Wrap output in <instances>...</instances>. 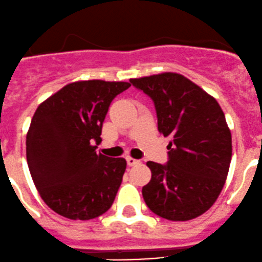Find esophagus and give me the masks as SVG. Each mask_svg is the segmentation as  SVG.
Listing matches in <instances>:
<instances>
[{
	"label": "esophagus",
	"instance_id": "esophagus-1",
	"mask_svg": "<svg viewBox=\"0 0 262 262\" xmlns=\"http://www.w3.org/2000/svg\"><path fill=\"white\" fill-rule=\"evenodd\" d=\"M126 163H128V166L138 165L139 160H136V158H133V157H126Z\"/></svg>",
	"mask_w": 262,
	"mask_h": 262
}]
</instances>
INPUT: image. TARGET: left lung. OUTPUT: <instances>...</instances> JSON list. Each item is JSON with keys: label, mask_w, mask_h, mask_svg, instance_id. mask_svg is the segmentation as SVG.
I'll use <instances>...</instances> for the list:
<instances>
[{"label": "left lung", "mask_w": 262, "mask_h": 262, "mask_svg": "<svg viewBox=\"0 0 262 262\" xmlns=\"http://www.w3.org/2000/svg\"><path fill=\"white\" fill-rule=\"evenodd\" d=\"M130 83L155 102L158 132L170 136L166 165L148 161L152 178L142 189L147 207L168 221H190L218 199L228 175L232 136L213 96L172 72Z\"/></svg>", "instance_id": "obj_1"}]
</instances>
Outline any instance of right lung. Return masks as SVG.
Returning a JSON list of instances; mask_svg holds the SVG:
<instances>
[{
    "mask_svg": "<svg viewBox=\"0 0 262 262\" xmlns=\"http://www.w3.org/2000/svg\"><path fill=\"white\" fill-rule=\"evenodd\" d=\"M129 87V82H73L36 109L26 136V160L41 199L59 215L89 221L114 203L126 161L96 148L110 104Z\"/></svg>",
    "mask_w": 262,
    "mask_h": 262,
    "instance_id": "right-lung-1",
    "label": "right lung"
}]
</instances>
